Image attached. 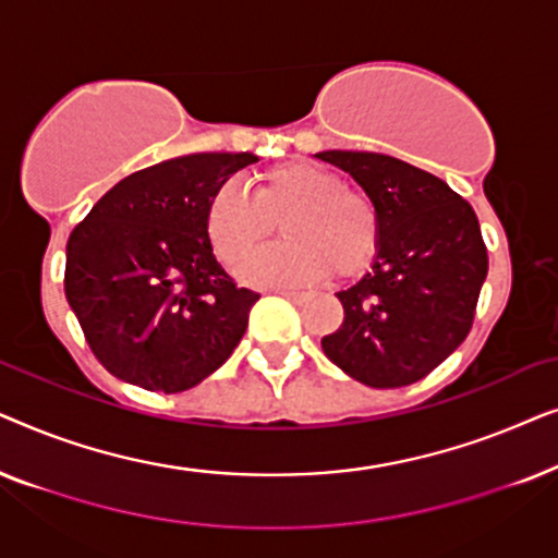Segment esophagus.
Here are the masks:
<instances>
[{
	"mask_svg": "<svg viewBox=\"0 0 558 558\" xmlns=\"http://www.w3.org/2000/svg\"><path fill=\"white\" fill-rule=\"evenodd\" d=\"M281 296H287V300H292L296 304H302L304 300H307V294H300V292H287V289H279Z\"/></svg>",
	"mask_w": 558,
	"mask_h": 558,
	"instance_id": "esophagus-1",
	"label": "esophagus"
}]
</instances>
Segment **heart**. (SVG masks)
<instances>
[{"instance_id":"1","label":"heart","mask_w":558,"mask_h":558,"mask_svg":"<svg viewBox=\"0 0 558 558\" xmlns=\"http://www.w3.org/2000/svg\"><path fill=\"white\" fill-rule=\"evenodd\" d=\"M287 241L241 266L248 284H310L327 271L348 279L368 269L380 243V218L361 190L315 162H284L256 178L254 195L235 182L213 190L205 235L226 266H235L277 231Z\"/></svg>"}]
</instances>
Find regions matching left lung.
Here are the masks:
<instances>
[{
  "instance_id": "obj_1",
  "label": "left lung",
  "mask_w": 558,
  "mask_h": 558,
  "mask_svg": "<svg viewBox=\"0 0 558 558\" xmlns=\"http://www.w3.org/2000/svg\"><path fill=\"white\" fill-rule=\"evenodd\" d=\"M376 205L380 243L371 271L338 292L340 330L323 350L371 388L422 380L468 338L487 277L475 210L445 180L376 151H317Z\"/></svg>"
}]
</instances>
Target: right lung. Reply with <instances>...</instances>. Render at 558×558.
Segmentation results:
<instances>
[{
	"mask_svg": "<svg viewBox=\"0 0 558 558\" xmlns=\"http://www.w3.org/2000/svg\"><path fill=\"white\" fill-rule=\"evenodd\" d=\"M251 151H197L129 174L65 246V296L111 376L187 391L239 345L258 294L235 287L205 235L213 190Z\"/></svg>",
	"mask_w": 558,
	"mask_h": 558,
	"instance_id": "obj_1",
	"label": "right lung"
}]
</instances>
